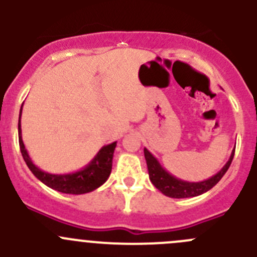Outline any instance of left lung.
<instances>
[{"label":"left lung","instance_id":"8db88e82","mask_svg":"<svg viewBox=\"0 0 257 257\" xmlns=\"http://www.w3.org/2000/svg\"><path fill=\"white\" fill-rule=\"evenodd\" d=\"M235 149L232 150L230 159L227 160L226 164L224 165L221 170L214 177H211L208 180L199 181V183H189V181L180 180V179L173 177L172 174L167 172L162 165L159 164L157 159L153 157L152 153L144 148V157L147 160L148 165V173H149V179L153 183V185L162 191L164 195L169 196V198L181 199V198H193V196L201 195V194L206 193L210 190L212 186L216 185L220 181V179L224 177L225 173L229 169L230 164L234 158Z\"/></svg>","mask_w":257,"mask_h":257}]
</instances>
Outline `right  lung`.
<instances>
[{
	"label": "right lung",
	"mask_w": 257,
	"mask_h": 257,
	"mask_svg": "<svg viewBox=\"0 0 257 257\" xmlns=\"http://www.w3.org/2000/svg\"><path fill=\"white\" fill-rule=\"evenodd\" d=\"M21 113H22V108H21L20 120H18L20 149L26 164H27V167L30 168L31 172L33 173V175L38 180H41L45 185L54 189V190L61 191V193L64 194H74V195H79V194H85L95 190V189L99 188L100 185H103L107 181V179L110 175V172H112L113 154L116 142H114L112 144L104 145L98 152L94 159L87 167L80 169L79 172L71 173V174H49V173L38 169L33 164L27 150H26L25 144H23L22 141V136H21Z\"/></svg>",
	"instance_id": "add662e5"
}]
</instances>
